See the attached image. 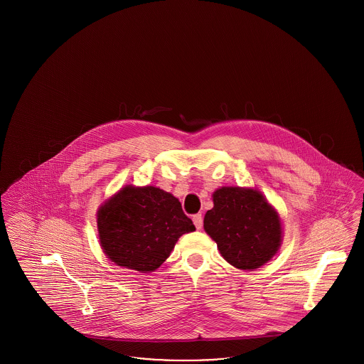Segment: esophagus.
I'll list each match as a JSON object with an SVG mask.
<instances>
[{
  "mask_svg": "<svg viewBox=\"0 0 364 364\" xmlns=\"http://www.w3.org/2000/svg\"><path fill=\"white\" fill-rule=\"evenodd\" d=\"M192 221H193V225L196 226V229H202V226H203V217H202V214H195L192 217Z\"/></svg>",
  "mask_w": 364,
  "mask_h": 364,
  "instance_id": "esophagus-1",
  "label": "esophagus"
}]
</instances>
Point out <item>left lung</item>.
<instances>
[{
    "mask_svg": "<svg viewBox=\"0 0 364 364\" xmlns=\"http://www.w3.org/2000/svg\"><path fill=\"white\" fill-rule=\"evenodd\" d=\"M203 228L224 259L242 270H254L277 254L282 226L276 208L259 191L223 187L213 193Z\"/></svg>",
    "mask_w": 364,
    "mask_h": 364,
    "instance_id": "left-lung-1",
    "label": "left lung"
}]
</instances>
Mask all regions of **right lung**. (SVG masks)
<instances>
[{
    "instance_id": "add662e5",
    "label": "right lung",
    "mask_w": 364,
    "mask_h": 364,
    "mask_svg": "<svg viewBox=\"0 0 364 364\" xmlns=\"http://www.w3.org/2000/svg\"><path fill=\"white\" fill-rule=\"evenodd\" d=\"M97 224L106 257L140 273L154 272L178 237L195 230L178 199L151 186L122 188L98 208Z\"/></svg>"
}]
</instances>
